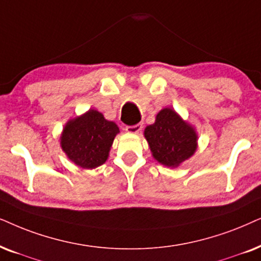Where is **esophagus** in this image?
<instances>
[{
    "label": "esophagus",
    "instance_id": "1",
    "mask_svg": "<svg viewBox=\"0 0 261 261\" xmlns=\"http://www.w3.org/2000/svg\"><path fill=\"white\" fill-rule=\"evenodd\" d=\"M141 129H143V124L141 123L135 124V126H127L126 127V132H128V133H132V134H138Z\"/></svg>",
    "mask_w": 261,
    "mask_h": 261
}]
</instances>
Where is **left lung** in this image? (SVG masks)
<instances>
[{"label":"left lung","mask_w":261,"mask_h":261,"mask_svg":"<svg viewBox=\"0 0 261 261\" xmlns=\"http://www.w3.org/2000/svg\"><path fill=\"white\" fill-rule=\"evenodd\" d=\"M144 137L152 157L168 168L180 167L198 148L195 128L171 108H164L155 115L154 123L145 128Z\"/></svg>","instance_id":"left-lung-1"}]
</instances>
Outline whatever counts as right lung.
<instances>
[{"instance_id":"add662e5","label":"right lung","mask_w":261,"mask_h":261,"mask_svg":"<svg viewBox=\"0 0 261 261\" xmlns=\"http://www.w3.org/2000/svg\"><path fill=\"white\" fill-rule=\"evenodd\" d=\"M118 133L116 123L106 120L99 111L90 109L64 124L60 145L68 160L77 167L94 169L106 163Z\"/></svg>"}]
</instances>
